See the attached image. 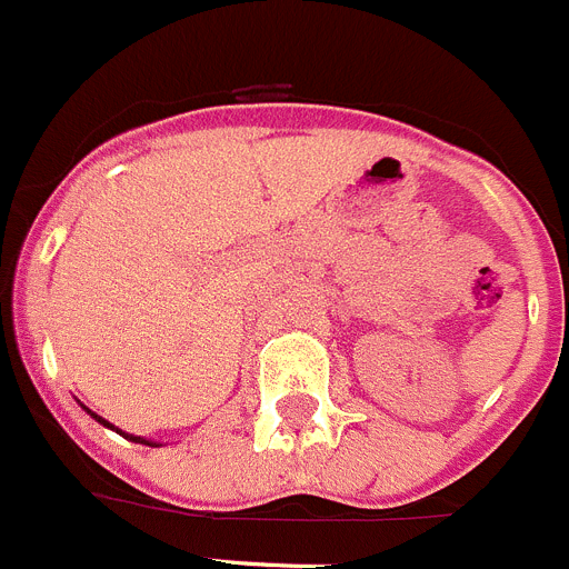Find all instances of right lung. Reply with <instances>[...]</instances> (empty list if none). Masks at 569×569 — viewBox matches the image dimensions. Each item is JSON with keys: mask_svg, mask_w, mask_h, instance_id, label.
<instances>
[{"mask_svg": "<svg viewBox=\"0 0 569 569\" xmlns=\"http://www.w3.org/2000/svg\"><path fill=\"white\" fill-rule=\"evenodd\" d=\"M81 407H83V405H81ZM83 410H87V412H89V416H92V418H94V421H98V423H103V427L114 429V432H117V435H123V438H126V440H134V443H146V446H162V443H157V440H148V438H140V435H129V432H123V429H117V427H111V423H109V421H106V418H100V416H98V412H92V410H89V407H83Z\"/></svg>", "mask_w": 569, "mask_h": 569, "instance_id": "obj_1", "label": "right lung"}]
</instances>
